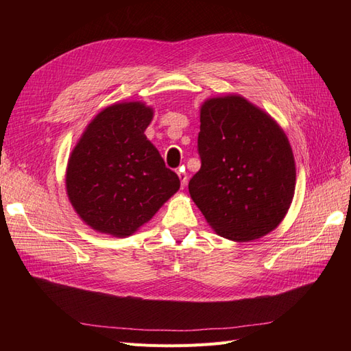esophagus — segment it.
Listing matches in <instances>:
<instances>
[{"instance_id":"1","label":"esophagus","mask_w":351,"mask_h":351,"mask_svg":"<svg viewBox=\"0 0 351 351\" xmlns=\"http://www.w3.org/2000/svg\"><path fill=\"white\" fill-rule=\"evenodd\" d=\"M178 178H180V183H182V189L186 187V183H187V174L183 171V169H180V171L177 173Z\"/></svg>"}]
</instances>
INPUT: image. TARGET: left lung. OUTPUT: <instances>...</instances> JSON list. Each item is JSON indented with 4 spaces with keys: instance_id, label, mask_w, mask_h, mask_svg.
Returning a JSON list of instances; mask_svg holds the SVG:
<instances>
[{
    "instance_id": "1",
    "label": "left lung",
    "mask_w": 351,
    "mask_h": 351,
    "mask_svg": "<svg viewBox=\"0 0 351 351\" xmlns=\"http://www.w3.org/2000/svg\"><path fill=\"white\" fill-rule=\"evenodd\" d=\"M197 151L202 167L189 193L218 236L252 241L281 224L294 196L295 162L268 112L234 93L206 99Z\"/></svg>"
}]
</instances>
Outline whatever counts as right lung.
I'll return each instance as SVG.
<instances>
[{
  "instance_id": "1",
  "label": "right lung",
  "mask_w": 351,
  "mask_h": 351,
  "mask_svg": "<svg viewBox=\"0 0 351 351\" xmlns=\"http://www.w3.org/2000/svg\"><path fill=\"white\" fill-rule=\"evenodd\" d=\"M152 119L145 102H115L95 115L73 147L67 196L92 230L129 237L180 189L178 176L145 136Z\"/></svg>"
}]
</instances>
